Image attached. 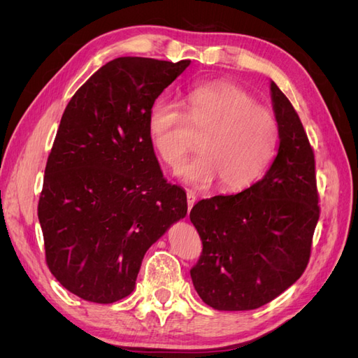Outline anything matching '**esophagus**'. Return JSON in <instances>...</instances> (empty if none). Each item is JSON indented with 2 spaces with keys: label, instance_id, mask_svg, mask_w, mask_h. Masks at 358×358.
<instances>
[{
  "label": "esophagus",
  "instance_id": "1",
  "mask_svg": "<svg viewBox=\"0 0 358 358\" xmlns=\"http://www.w3.org/2000/svg\"><path fill=\"white\" fill-rule=\"evenodd\" d=\"M187 201H188V213H189V210L192 209V206L196 204V201H197V196H196V192L194 191H187Z\"/></svg>",
  "mask_w": 358,
  "mask_h": 358
}]
</instances>
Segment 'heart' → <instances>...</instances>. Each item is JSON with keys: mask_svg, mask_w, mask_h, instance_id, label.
Returning <instances> with one entry per match:
<instances>
[{"mask_svg": "<svg viewBox=\"0 0 358 358\" xmlns=\"http://www.w3.org/2000/svg\"><path fill=\"white\" fill-rule=\"evenodd\" d=\"M183 106L189 121L203 128L199 154L180 170L183 180L199 188L218 180L221 189L234 191L263 175L276 149L278 122L252 95L236 85L213 82L188 90ZM182 121L179 104L169 99L155 100L146 117L150 146L175 170L188 149L179 136Z\"/></svg>", "mask_w": 358, "mask_h": 358, "instance_id": "heart-1", "label": "heart"}]
</instances>
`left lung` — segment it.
<instances>
[{"instance_id": "left-lung-1", "label": "left lung", "mask_w": 358, "mask_h": 358, "mask_svg": "<svg viewBox=\"0 0 358 358\" xmlns=\"http://www.w3.org/2000/svg\"><path fill=\"white\" fill-rule=\"evenodd\" d=\"M279 148L262 180L199 201L189 220L203 243L191 279L216 310H251L305 272L320 218L315 159L294 107L270 80Z\"/></svg>"}]
</instances>
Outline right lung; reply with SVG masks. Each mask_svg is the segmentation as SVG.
<instances>
[{
	"label": "right lung",
	"instance_id": "right-lung-1",
	"mask_svg": "<svg viewBox=\"0 0 358 358\" xmlns=\"http://www.w3.org/2000/svg\"><path fill=\"white\" fill-rule=\"evenodd\" d=\"M189 64L116 58L61 117L38 221L52 275L83 300L107 305L131 294L148 249L185 218L187 194L162 176L146 117Z\"/></svg>",
	"mask_w": 358,
	"mask_h": 358
}]
</instances>
